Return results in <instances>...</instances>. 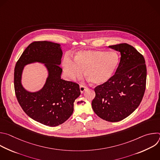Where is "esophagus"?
<instances>
[{
    "label": "esophagus",
    "instance_id": "1",
    "mask_svg": "<svg viewBox=\"0 0 160 160\" xmlns=\"http://www.w3.org/2000/svg\"><path fill=\"white\" fill-rule=\"evenodd\" d=\"M86 89H87V88H86L85 87L82 86V85H80V92H81V93H83Z\"/></svg>",
    "mask_w": 160,
    "mask_h": 160
}]
</instances>
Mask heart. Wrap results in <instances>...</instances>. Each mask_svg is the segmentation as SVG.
<instances>
[{
    "label": "heart",
    "mask_w": 160,
    "mask_h": 160,
    "mask_svg": "<svg viewBox=\"0 0 160 160\" xmlns=\"http://www.w3.org/2000/svg\"><path fill=\"white\" fill-rule=\"evenodd\" d=\"M120 62V57L115 51L101 50H80L74 57V61L66 59L63 67L71 80L81 78L82 72L95 85H102L115 74Z\"/></svg>",
    "instance_id": "1"
}]
</instances>
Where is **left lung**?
Returning a JSON list of instances; mask_svg holds the SVG:
<instances>
[{
    "mask_svg": "<svg viewBox=\"0 0 160 160\" xmlns=\"http://www.w3.org/2000/svg\"><path fill=\"white\" fill-rule=\"evenodd\" d=\"M109 48L120 52V61L111 78L94 88L92 107L101 118L117 122L139 106L146 89L147 70L143 56L132 45L120 43Z\"/></svg>",
    "mask_w": 160,
    "mask_h": 160,
    "instance_id": "8db88e82",
    "label": "left lung"
}]
</instances>
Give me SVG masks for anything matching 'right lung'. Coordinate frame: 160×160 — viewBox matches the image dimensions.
Masks as SVG:
<instances>
[{"instance_id": "add662e5", "label": "right lung", "mask_w": 160, "mask_h": 160, "mask_svg": "<svg viewBox=\"0 0 160 160\" xmlns=\"http://www.w3.org/2000/svg\"><path fill=\"white\" fill-rule=\"evenodd\" d=\"M62 56L59 43L33 42L22 52L14 68V90L19 105L29 117L49 127L58 126L71 117L75 100L80 95L78 84L61 79ZM36 62L44 64L48 77L41 89L31 92L22 86V75L26 65Z\"/></svg>"}]
</instances>
